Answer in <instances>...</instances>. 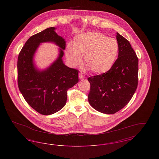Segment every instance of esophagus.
<instances>
[{
	"instance_id": "34e87169",
	"label": "esophagus",
	"mask_w": 159,
	"mask_h": 159,
	"mask_svg": "<svg viewBox=\"0 0 159 159\" xmlns=\"http://www.w3.org/2000/svg\"><path fill=\"white\" fill-rule=\"evenodd\" d=\"M79 79H81V80L84 79V75H83L82 73H80L79 74Z\"/></svg>"
}]
</instances>
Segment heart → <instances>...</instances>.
<instances>
[{"label": "heart", "instance_id": "1", "mask_svg": "<svg viewBox=\"0 0 159 159\" xmlns=\"http://www.w3.org/2000/svg\"><path fill=\"white\" fill-rule=\"evenodd\" d=\"M119 45L116 39L101 33L88 32L78 35L73 45L68 44L66 56L70 66L75 67L82 61L86 68L95 74L109 70L119 53Z\"/></svg>", "mask_w": 159, "mask_h": 159}]
</instances>
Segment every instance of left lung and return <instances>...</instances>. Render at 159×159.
Here are the masks:
<instances>
[{
	"label": "left lung",
	"instance_id": "obj_1",
	"mask_svg": "<svg viewBox=\"0 0 159 159\" xmlns=\"http://www.w3.org/2000/svg\"><path fill=\"white\" fill-rule=\"evenodd\" d=\"M118 58L106 73L88 79L89 102L102 113H116L128 104L138 86V58L129 42L117 33Z\"/></svg>",
	"mask_w": 159,
	"mask_h": 159
}]
</instances>
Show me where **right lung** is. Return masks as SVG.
Wrapping results in <instances>:
<instances>
[{
    "label": "right lung",
    "mask_w": 159,
    "mask_h": 159,
    "mask_svg": "<svg viewBox=\"0 0 159 159\" xmlns=\"http://www.w3.org/2000/svg\"><path fill=\"white\" fill-rule=\"evenodd\" d=\"M52 27L31 36L18 57V85L24 98L39 113L50 115L62 109L66 104L67 92L79 82V71L66 66L62 60L66 48L64 39L58 36ZM52 42L58 45L57 59L45 70L35 67L33 57L41 43Z\"/></svg>",
    "instance_id": "1"
}]
</instances>
